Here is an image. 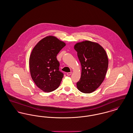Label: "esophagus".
<instances>
[{
	"instance_id": "1",
	"label": "esophagus",
	"mask_w": 133,
	"mask_h": 133,
	"mask_svg": "<svg viewBox=\"0 0 133 133\" xmlns=\"http://www.w3.org/2000/svg\"><path fill=\"white\" fill-rule=\"evenodd\" d=\"M72 72H68V73H67V75L68 76H70V75H71L72 74Z\"/></svg>"
}]
</instances>
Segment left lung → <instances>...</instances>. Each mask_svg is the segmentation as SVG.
I'll return each instance as SVG.
<instances>
[{"mask_svg": "<svg viewBox=\"0 0 133 133\" xmlns=\"http://www.w3.org/2000/svg\"><path fill=\"white\" fill-rule=\"evenodd\" d=\"M74 48L82 68L77 89L84 93H92L101 85L106 75L109 62L106 52L98 43L88 40L77 43Z\"/></svg>", "mask_w": 133, "mask_h": 133, "instance_id": "1", "label": "left lung"}]
</instances>
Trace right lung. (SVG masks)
I'll list each match as a JSON object with an SVG mask.
<instances>
[{
    "mask_svg": "<svg viewBox=\"0 0 133 133\" xmlns=\"http://www.w3.org/2000/svg\"><path fill=\"white\" fill-rule=\"evenodd\" d=\"M66 44L53 36L39 41L32 51L29 68L32 79L38 88L45 92L58 88L63 77L59 69L57 55Z\"/></svg>",
    "mask_w": 133,
    "mask_h": 133,
    "instance_id": "right-lung-1",
    "label": "right lung"
}]
</instances>
